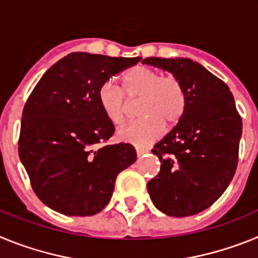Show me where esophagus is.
Returning a JSON list of instances; mask_svg holds the SVG:
<instances>
[{
	"mask_svg": "<svg viewBox=\"0 0 258 258\" xmlns=\"http://www.w3.org/2000/svg\"><path fill=\"white\" fill-rule=\"evenodd\" d=\"M136 152H137V156L140 157V156H142L143 154H146V152H147V150L143 149V147H136Z\"/></svg>",
	"mask_w": 258,
	"mask_h": 258,
	"instance_id": "34e87169",
	"label": "esophagus"
}]
</instances>
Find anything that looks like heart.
Instances as JSON below:
<instances>
[{
	"mask_svg": "<svg viewBox=\"0 0 258 258\" xmlns=\"http://www.w3.org/2000/svg\"><path fill=\"white\" fill-rule=\"evenodd\" d=\"M122 88L124 92L118 85L107 81L99 90L102 109L115 125H121L126 120L129 101L141 99L138 113L142 118L117 132L121 141L145 146L160 134L163 125L173 126L183 116L186 92L181 80L174 75H161L156 70L138 66L125 72Z\"/></svg>",
	"mask_w": 258,
	"mask_h": 258,
	"instance_id": "b5f03b06",
	"label": "heart"
}]
</instances>
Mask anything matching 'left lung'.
Returning a JSON list of instances; mask_svg holds the SVG:
<instances>
[{"label": "left lung", "mask_w": 258, "mask_h": 258, "mask_svg": "<svg viewBox=\"0 0 258 258\" xmlns=\"http://www.w3.org/2000/svg\"><path fill=\"white\" fill-rule=\"evenodd\" d=\"M142 63L181 80L186 109L178 124L154 146L160 172L149 181L159 211L187 217L209 208L235 174L241 117L229 86L188 58H146Z\"/></svg>", "instance_id": "1"}]
</instances>
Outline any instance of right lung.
Returning a JSON list of instances; mask_svg holds the SVG:
<instances>
[{"label": "right lung", "instance_id": "add662e5", "mask_svg": "<svg viewBox=\"0 0 258 258\" xmlns=\"http://www.w3.org/2000/svg\"><path fill=\"white\" fill-rule=\"evenodd\" d=\"M142 58L71 52L47 70L23 108L19 157L38 199L66 216H93L111 200L129 143L104 144L115 126L99 102L102 85Z\"/></svg>", "mask_w": 258, "mask_h": 258}]
</instances>
